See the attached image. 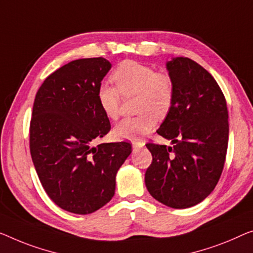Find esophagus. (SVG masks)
I'll return each mask as SVG.
<instances>
[{"label": "esophagus", "mask_w": 253, "mask_h": 253, "mask_svg": "<svg viewBox=\"0 0 253 253\" xmlns=\"http://www.w3.org/2000/svg\"><path fill=\"white\" fill-rule=\"evenodd\" d=\"M131 145H133V151L135 152V151L142 149L143 146H144V143H143V142H133V143H131Z\"/></svg>", "instance_id": "obj_1"}]
</instances>
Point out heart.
Instances as JSON below:
<instances>
[{"label":"heart","instance_id":"obj_1","mask_svg":"<svg viewBox=\"0 0 253 253\" xmlns=\"http://www.w3.org/2000/svg\"><path fill=\"white\" fill-rule=\"evenodd\" d=\"M117 88L103 84L97 89V102L110 119L118 118L123 96L137 94L136 117L124 118L115 126L114 134L120 139H139L153 129L157 117L167 116L174 102V83L165 73H157L152 67L126 60L111 75Z\"/></svg>","mask_w":253,"mask_h":253}]
</instances>
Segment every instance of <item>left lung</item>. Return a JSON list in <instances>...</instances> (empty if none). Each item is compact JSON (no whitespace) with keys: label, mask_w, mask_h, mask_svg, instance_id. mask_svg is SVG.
<instances>
[{"label":"left lung","mask_w":253,"mask_h":253,"mask_svg":"<svg viewBox=\"0 0 253 253\" xmlns=\"http://www.w3.org/2000/svg\"><path fill=\"white\" fill-rule=\"evenodd\" d=\"M174 102L157 133L174 145L148 143L152 164L146 169L150 194L175 209L203 201L216 187L228 145V111L214 78L193 60L167 62Z\"/></svg>","instance_id":"8db88e82"}]
</instances>
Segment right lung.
<instances>
[{
    "label": "right lung",
    "mask_w": 253,
    "mask_h": 253,
    "mask_svg": "<svg viewBox=\"0 0 253 253\" xmlns=\"http://www.w3.org/2000/svg\"><path fill=\"white\" fill-rule=\"evenodd\" d=\"M110 69L104 58L74 60L46 77L34 101V166L52 201L73 213H92L110 201L117 171L131 152L127 142L93 145L111 128L97 102V89Z\"/></svg>",
    "instance_id": "obj_1"
}]
</instances>
